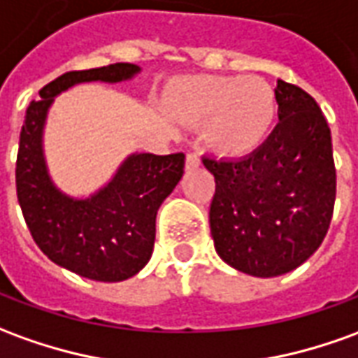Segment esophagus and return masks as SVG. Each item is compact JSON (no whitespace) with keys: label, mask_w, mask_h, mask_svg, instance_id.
<instances>
[{"label":"esophagus","mask_w":358,"mask_h":358,"mask_svg":"<svg viewBox=\"0 0 358 358\" xmlns=\"http://www.w3.org/2000/svg\"><path fill=\"white\" fill-rule=\"evenodd\" d=\"M199 164H201V159H199V155L187 153V157H186V169H187V171H194V169H197Z\"/></svg>","instance_id":"1"}]
</instances>
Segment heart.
Segmentation results:
<instances>
[{
  "label": "heart",
  "mask_w": 358,
  "mask_h": 358,
  "mask_svg": "<svg viewBox=\"0 0 358 358\" xmlns=\"http://www.w3.org/2000/svg\"><path fill=\"white\" fill-rule=\"evenodd\" d=\"M164 102L180 122L203 126L207 145L224 157L254 153L277 120L273 89L259 77H178L169 85Z\"/></svg>",
  "instance_id": "obj_1"
}]
</instances>
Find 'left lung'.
<instances>
[{
    "label": "left lung",
    "mask_w": 358,
    "mask_h": 358,
    "mask_svg": "<svg viewBox=\"0 0 358 358\" xmlns=\"http://www.w3.org/2000/svg\"><path fill=\"white\" fill-rule=\"evenodd\" d=\"M279 124L244 159L203 157L215 176L209 227L217 254L254 277L304 264L324 242L336 205L331 131L318 102L277 81Z\"/></svg>",
    "instance_id": "obj_1"
}]
</instances>
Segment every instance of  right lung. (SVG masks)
I'll return each mask as SVG.
<instances>
[{
    "label": "right lung",
    "instance_id": "1",
    "mask_svg": "<svg viewBox=\"0 0 358 358\" xmlns=\"http://www.w3.org/2000/svg\"><path fill=\"white\" fill-rule=\"evenodd\" d=\"M137 71L134 64H110L59 75L29 104L19 139L17 199L32 238L54 264L104 283L134 277L149 262L157 211L184 174V153L131 155L96 196L73 199L50 180L42 127L62 91L85 81L118 83Z\"/></svg>",
    "mask_w": 358,
    "mask_h": 358
}]
</instances>
